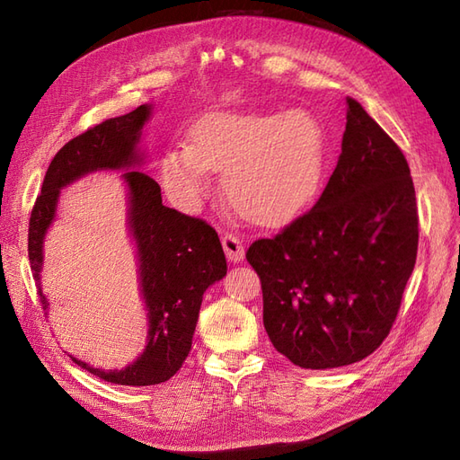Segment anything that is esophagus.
<instances>
[{"mask_svg":"<svg viewBox=\"0 0 460 460\" xmlns=\"http://www.w3.org/2000/svg\"><path fill=\"white\" fill-rule=\"evenodd\" d=\"M220 240H222V247H225V253H226L228 261H234V262L243 261L245 247H243V243H242L238 235L232 234V232H225V234H222Z\"/></svg>","mask_w":460,"mask_h":460,"instance_id":"34e87169","label":"esophagus"}]
</instances>
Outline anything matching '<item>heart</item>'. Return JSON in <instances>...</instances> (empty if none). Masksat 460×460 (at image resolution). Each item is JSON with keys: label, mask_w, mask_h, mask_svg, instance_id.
<instances>
[{"label": "heart", "mask_w": 460, "mask_h": 460, "mask_svg": "<svg viewBox=\"0 0 460 460\" xmlns=\"http://www.w3.org/2000/svg\"><path fill=\"white\" fill-rule=\"evenodd\" d=\"M190 142L161 161L166 190L182 207H196L211 190V169L235 211L257 225L280 222L307 201L324 166V130L309 111L284 115L211 111L196 120Z\"/></svg>", "instance_id": "1"}]
</instances>
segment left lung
<instances>
[{"mask_svg": "<svg viewBox=\"0 0 460 460\" xmlns=\"http://www.w3.org/2000/svg\"><path fill=\"white\" fill-rule=\"evenodd\" d=\"M419 249L409 163L358 102L328 184L311 211L249 245L262 323L278 353L301 368L353 365L392 330Z\"/></svg>", "mask_w": 460, "mask_h": 460, "instance_id": "left-lung-1", "label": "left lung"}]
</instances>
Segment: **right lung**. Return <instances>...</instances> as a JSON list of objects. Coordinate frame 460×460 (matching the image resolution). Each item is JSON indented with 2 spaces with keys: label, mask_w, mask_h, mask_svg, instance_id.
Returning a JSON list of instances; mask_svg holds the SVG:
<instances>
[{
  "label": "right lung",
  "mask_w": 460,
  "mask_h": 460,
  "mask_svg": "<svg viewBox=\"0 0 460 460\" xmlns=\"http://www.w3.org/2000/svg\"><path fill=\"white\" fill-rule=\"evenodd\" d=\"M151 105L107 119L65 144L53 157L29 222V259L41 309L49 303L40 288L44 238L55 218L61 188L93 171H117L140 164L136 149ZM128 186V226L140 261V286L149 332L144 353L122 370H100L71 357L97 378L119 385H155L180 370L191 349L205 289L226 274L218 234L205 220L164 207L159 184L142 171L122 174Z\"/></svg>",
  "instance_id": "1"
}]
</instances>
